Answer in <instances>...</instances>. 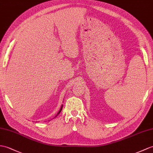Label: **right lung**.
<instances>
[{
  "instance_id": "right-lung-1",
  "label": "right lung",
  "mask_w": 153,
  "mask_h": 153,
  "mask_svg": "<svg viewBox=\"0 0 153 153\" xmlns=\"http://www.w3.org/2000/svg\"><path fill=\"white\" fill-rule=\"evenodd\" d=\"M62 106H61V108H60V109L59 110V113H57V115H56L55 117H56V116H57V115H58L59 114V113H60V111H62Z\"/></svg>"
}]
</instances>
